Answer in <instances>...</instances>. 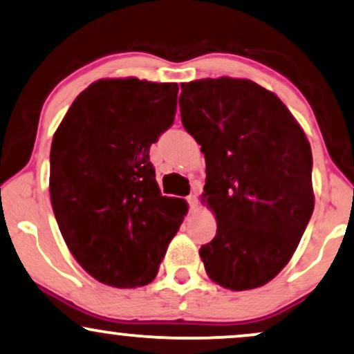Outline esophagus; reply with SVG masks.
Segmentation results:
<instances>
[{
	"label": "esophagus",
	"mask_w": 354,
	"mask_h": 354,
	"mask_svg": "<svg viewBox=\"0 0 354 354\" xmlns=\"http://www.w3.org/2000/svg\"><path fill=\"white\" fill-rule=\"evenodd\" d=\"M187 203H189V209L192 210V212H194L196 209H198V196L196 194H191V196H187Z\"/></svg>",
	"instance_id": "34e87169"
}]
</instances>
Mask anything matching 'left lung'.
<instances>
[{
	"label": "left lung",
	"instance_id": "1",
	"mask_svg": "<svg viewBox=\"0 0 354 354\" xmlns=\"http://www.w3.org/2000/svg\"><path fill=\"white\" fill-rule=\"evenodd\" d=\"M183 125L205 158L203 203L217 234L199 254L214 283H270L296 252L312 212V150L274 93L230 77L181 83Z\"/></svg>",
	"mask_w": 354,
	"mask_h": 354
}]
</instances>
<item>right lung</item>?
I'll list each match as a JSON object with an SVG mask.
<instances>
[{
	"instance_id": "add662e5",
	"label": "right lung",
	"mask_w": 354,
	"mask_h": 354,
	"mask_svg": "<svg viewBox=\"0 0 354 354\" xmlns=\"http://www.w3.org/2000/svg\"><path fill=\"white\" fill-rule=\"evenodd\" d=\"M176 83L104 78L80 93L53 133L50 201L80 266L119 289L151 283L185 221L162 196L150 147L173 124Z\"/></svg>"
}]
</instances>
